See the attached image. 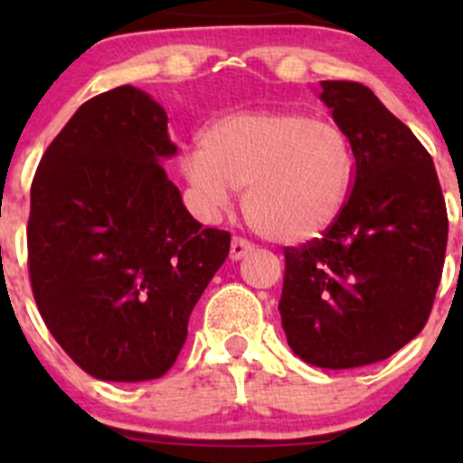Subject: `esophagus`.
I'll return each mask as SVG.
<instances>
[{"instance_id":"1","label":"esophagus","mask_w":463,"mask_h":463,"mask_svg":"<svg viewBox=\"0 0 463 463\" xmlns=\"http://www.w3.org/2000/svg\"><path fill=\"white\" fill-rule=\"evenodd\" d=\"M250 250H253V244H250L249 240H244V237H232L231 241V260H241L244 255H249Z\"/></svg>"}]
</instances>
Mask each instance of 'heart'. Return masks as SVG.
<instances>
[{"mask_svg": "<svg viewBox=\"0 0 463 463\" xmlns=\"http://www.w3.org/2000/svg\"><path fill=\"white\" fill-rule=\"evenodd\" d=\"M184 175L203 202L223 208L244 190L250 226L278 244L325 235L343 213L354 184L347 134L300 111H241L205 128Z\"/></svg>", "mask_w": 463, "mask_h": 463, "instance_id": "obj_1", "label": "heart"}]
</instances>
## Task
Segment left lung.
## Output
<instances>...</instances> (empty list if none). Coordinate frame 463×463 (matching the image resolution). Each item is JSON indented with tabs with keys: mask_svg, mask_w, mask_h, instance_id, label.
Returning <instances> with one entry per match:
<instances>
[{
	"mask_svg": "<svg viewBox=\"0 0 463 463\" xmlns=\"http://www.w3.org/2000/svg\"><path fill=\"white\" fill-rule=\"evenodd\" d=\"M320 85L352 145L354 184L325 235L284 249L278 309L296 356L352 370L385 361L426 326L448 213L432 156L408 125L361 82Z\"/></svg>",
	"mask_w": 463,
	"mask_h": 463,
	"instance_id": "obj_1",
	"label": "left lung"
}]
</instances>
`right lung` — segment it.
I'll return each mask as SVG.
<instances>
[{"label": "right lung", "instance_id": "obj_1", "mask_svg": "<svg viewBox=\"0 0 463 463\" xmlns=\"http://www.w3.org/2000/svg\"><path fill=\"white\" fill-rule=\"evenodd\" d=\"M167 116L137 87L93 96L51 141L31 184L33 298L87 374H165L231 232L202 228L167 179Z\"/></svg>", "mask_w": 463, "mask_h": 463}]
</instances>
